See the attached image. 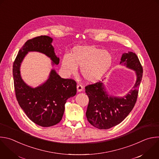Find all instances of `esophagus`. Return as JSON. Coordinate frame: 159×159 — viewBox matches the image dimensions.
Returning a JSON list of instances; mask_svg holds the SVG:
<instances>
[{
	"label": "esophagus",
	"instance_id": "obj_1",
	"mask_svg": "<svg viewBox=\"0 0 159 159\" xmlns=\"http://www.w3.org/2000/svg\"><path fill=\"white\" fill-rule=\"evenodd\" d=\"M77 91H78V92H81V91L83 90L84 87H83V86H82V85L78 84L77 86Z\"/></svg>",
	"mask_w": 159,
	"mask_h": 159
}]
</instances>
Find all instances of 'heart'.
Masks as SVG:
<instances>
[{
	"label": "heart",
	"instance_id": "obj_1",
	"mask_svg": "<svg viewBox=\"0 0 159 159\" xmlns=\"http://www.w3.org/2000/svg\"><path fill=\"white\" fill-rule=\"evenodd\" d=\"M112 57L110 53L93 46L74 48L71 56L66 54L62 61V69L68 75H75L77 67H81L82 77L88 82L100 79L111 67Z\"/></svg>",
	"mask_w": 159,
	"mask_h": 159
}]
</instances>
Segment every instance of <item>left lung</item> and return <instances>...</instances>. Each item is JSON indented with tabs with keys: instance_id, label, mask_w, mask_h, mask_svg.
<instances>
[{
	"instance_id": "1",
	"label": "left lung",
	"mask_w": 159,
	"mask_h": 159,
	"mask_svg": "<svg viewBox=\"0 0 159 159\" xmlns=\"http://www.w3.org/2000/svg\"><path fill=\"white\" fill-rule=\"evenodd\" d=\"M135 70L137 80L132 89L123 97L107 95L100 81L87 85L85 93L89 102L86 112L89 122L99 129H109L122 122L129 114L137 102L143 68L135 53L124 54L120 64Z\"/></svg>"
}]
</instances>
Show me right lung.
<instances>
[{
	"label": "right lung",
	"instance_id": "right-lung-1",
	"mask_svg": "<svg viewBox=\"0 0 159 159\" xmlns=\"http://www.w3.org/2000/svg\"><path fill=\"white\" fill-rule=\"evenodd\" d=\"M52 39L40 35L28 40L19 50L13 64V77L16 96L20 107L35 124L50 127L58 124L62 118L67 100L77 92V83L71 79L61 78L52 70L48 79L36 88L28 86L20 74V64L30 51L39 52L47 56L53 64H59V58L51 45Z\"/></svg>",
	"mask_w": 159,
	"mask_h": 159
}]
</instances>
